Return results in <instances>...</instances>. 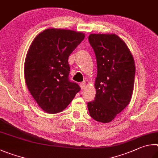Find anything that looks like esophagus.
Instances as JSON below:
<instances>
[{
    "mask_svg": "<svg viewBox=\"0 0 158 158\" xmlns=\"http://www.w3.org/2000/svg\"><path fill=\"white\" fill-rule=\"evenodd\" d=\"M80 86H81V89H85V87H86V82H85V81H83V82H81V84H80Z\"/></svg>",
    "mask_w": 158,
    "mask_h": 158,
    "instance_id": "34e87169",
    "label": "esophagus"
}]
</instances>
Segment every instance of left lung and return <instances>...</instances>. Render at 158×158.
<instances>
[{
  "label": "left lung",
  "instance_id": "obj_1",
  "mask_svg": "<svg viewBox=\"0 0 158 158\" xmlns=\"http://www.w3.org/2000/svg\"><path fill=\"white\" fill-rule=\"evenodd\" d=\"M89 41L97 62L95 100L87 103L89 114L109 123L126 108L133 92L135 64L128 46L115 34H91Z\"/></svg>",
  "mask_w": 158,
  "mask_h": 158
}]
</instances>
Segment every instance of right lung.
<instances>
[{"mask_svg":"<svg viewBox=\"0 0 158 158\" xmlns=\"http://www.w3.org/2000/svg\"><path fill=\"white\" fill-rule=\"evenodd\" d=\"M83 32L48 28L32 41L24 64L27 89L38 106L48 114L63 111L81 90L69 81V56L84 40Z\"/></svg>","mask_w":158,"mask_h":158,"instance_id":"add662e5","label":"right lung"}]
</instances>
